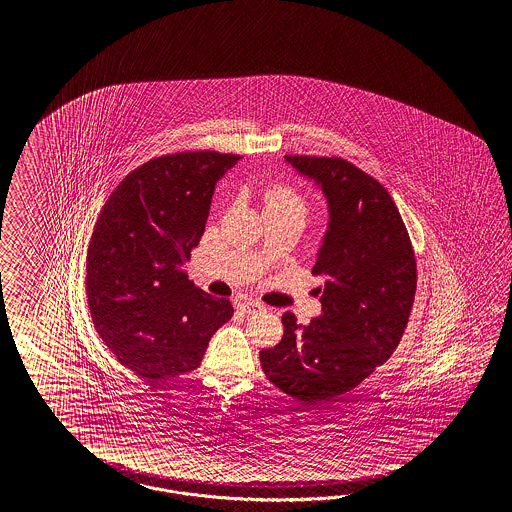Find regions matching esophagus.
Returning a JSON list of instances; mask_svg holds the SVG:
<instances>
[{"instance_id":"34e87169","label":"esophagus","mask_w":512,"mask_h":512,"mask_svg":"<svg viewBox=\"0 0 512 512\" xmlns=\"http://www.w3.org/2000/svg\"><path fill=\"white\" fill-rule=\"evenodd\" d=\"M236 308L240 311H244V313L263 310V306H261L259 302H238V304H236Z\"/></svg>"}]
</instances>
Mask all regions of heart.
Here are the masks:
<instances>
[{
	"label": "heart",
	"mask_w": 512,
	"mask_h": 512,
	"mask_svg": "<svg viewBox=\"0 0 512 512\" xmlns=\"http://www.w3.org/2000/svg\"><path fill=\"white\" fill-rule=\"evenodd\" d=\"M264 212H291L306 217L308 206L293 189L272 187L264 193Z\"/></svg>",
	"instance_id": "obj_1"
}]
</instances>
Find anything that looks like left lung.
<instances>
[{
	"label": "left lung",
	"mask_w": 512,
	"mask_h": 512,
	"mask_svg": "<svg viewBox=\"0 0 512 512\" xmlns=\"http://www.w3.org/2000/svg\"><path fill=\"white\" fill-rule=\"evenodd\" d=\"M326 201L313 274L323 313L308 326L283 313V338L259 353L266 377L298 402L321 403L357 387L402 340L417 264L387 189L340 157L285 155Z\"/></svg>",
	"instance_id": "obj_1"
}]
</instances>
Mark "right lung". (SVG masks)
I'll return each instance as SVG.
<instances>
[{"mask_svg":"<svg viewBox=\"0 0 512 512\" xmlns=\"http://www.w3.org/2000/svg\"><path fill=\"white\" fill-rule=\"evenodd\" d=\"M240 155L184 152L150 159L112 191L93 227L86 293L93 326L125 368L165 381L201 364L233 317L227 298L187 278L217 182Z\"/></svg>","mask_w":512,"mask_h":512,"instance_id":"right-lung-1","label":"right lung"}]
</instances>
